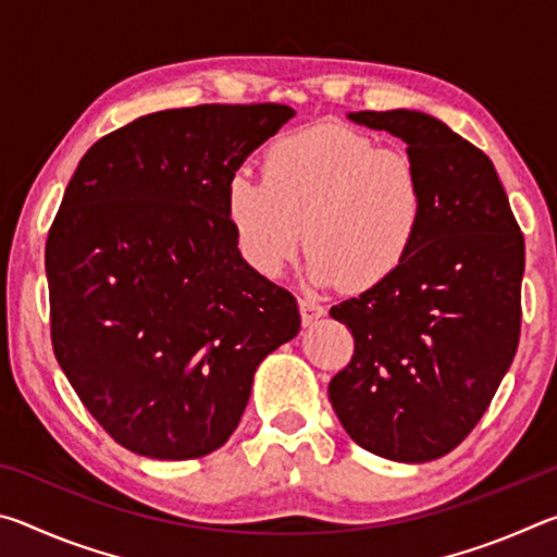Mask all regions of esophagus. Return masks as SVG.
Segmentation results:
<instances>
[{
  "label": "esophagus",
  "mask_w": 557,
  "mask_h": 557,
  "mask_svg": "<svg viewBox=\"0 0 557 557\" xmlns=\"http://www.w3.org/2000/svg\"><path fill=\"white\" fill-rule=\"evenodd\" d=\"M299 314H301V322L312 324L319 317L326 314V309H324V305H319V301L312 297H299Z\"/></svg>",
  "instance_id": "34e87169"
}]
</instances>
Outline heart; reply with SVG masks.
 I'll return each mask as SVG.
<instances>
[{
  "mask_svg": "<svg viewBox=\"0 0 557 557\" xmlns=\"http://www.w3.org/2000/svg\"><path fill=\"white\" fill-rule=\"evenodd\" d=\"M428 209L414 157L344 125L282 135L262 154V178L235 172L225 184V219L258 275L277 277L305 235L309 275L346 292L398 275L418 250Z\"/></svg>",
  "mask_w": 557,
  "mask_h": 557,
  "instance_id": "b5f03b06",
  "label": "heart"
}]
</instances>
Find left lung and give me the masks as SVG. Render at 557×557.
Here are the masks:
<instances>
[{
  "instance_id": "1",
  "label": "left lung",
  "mask_w": 557,
  "mask_h": 557,
  "mask_svg": "<svg viewBox=\"0 0 557 557\" xmlns=\"http://www.w3.org/2000/svg\"><path fill=\"white\" fill-rule=\"evenodd\" d=\"M348 117L408 145L430 209L398 275L329 312L354 336V356L329 383V400L356 445L420 465L476 428L513 361L523 233L492 159L445 122L418 110Z\"/></svg>"
}]
</instances>
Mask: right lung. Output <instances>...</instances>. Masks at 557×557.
Segmentation results:
<instances>
[{
  "instance_id": "right-lung-1",
  "label": "right lung",
  "mask_w": 557,
  "mask_h": 557,
  "mask_svg": "<svg viewBox=\"0 0 557 557\" xmlns=\"http://www.w3.org/2000/svg\"><path fill=\"white\" fill-rule=\"evenodd\" d=\"M295 110L196 106L92 145L46 240L55 361L108 435L194 459L238 428L252 373L299 332L292 292L240 258L225 184Z\"/></svg>"
}]
</instances>
